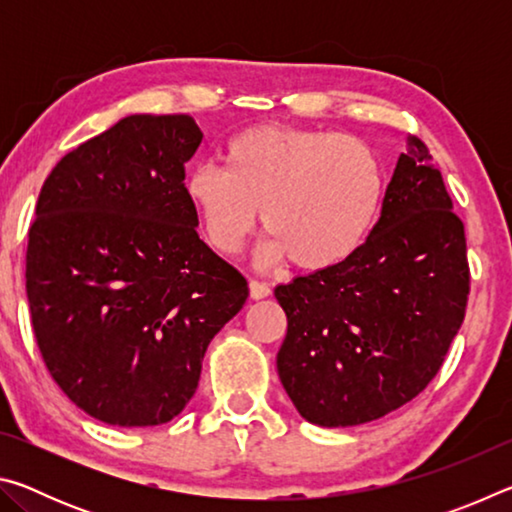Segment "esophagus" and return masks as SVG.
<instances>
[{
  "mask_svg": "<svg viewBox=\"0 0 512 512\" xmlns=\"http://www.w3.org/2000/svg\"><path fill=\"white\" fill-rule=\"evenodd\" d=\"M266 296H271V284L259 282V280H250V298L262 300Z\"/></svg>",
  "mask_w": 512,
  "mask_h": 512,
  "instance_id": "1",
  "label": "esophagus"
}]
</instances>
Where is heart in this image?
<instances>
[{"instance_id": "1", "label": "heart", "mask_w": 512, "mask_h": 512, "mask_svg": "<svg viewBox=\"0 0 512 512\" xmlns=\"http://www.w3.org/2000/svg\"><path fill=\"white\" fill-rule=\"evenodd\" d=\"M185 196L212 248L235 255L262 223L266 262L325 271L350 259L375 230L386 171L366 142L314 128L253 126L223 146V169L198 164Z\"/></svg>"}]
</instances>
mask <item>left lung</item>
Masks as SVG:
<instances>
[{
	"mask_svg": "<svg viewBox=\"0 0 512 512\" xmlns=\"http://www.w3.org/2000/svg\"><path fill=\"white\" fill-rule=\"evenodd\" d=\"M470 293L465 228L420 137L409 135L357 253L275 289L287 314L277 372L320 427L384 418L436 377Z\"/></svg>",
	"mask_w": 512,
	"mask_h": 512,
	"instance_id": "obj_1",
	"label": "left lung"
}]
</instances>
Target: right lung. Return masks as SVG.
Listing matches in <instances>:
<instances>
[{
  "label": "right lung",
  "mask_w": 512,
  "mask_h": 512,
  "mask_svg": "<svg viewBox=\"0 0 512 512\" xmlns=\"http://www.w3.org/2000/svg\"><path fill=\"white\" fill-rule=\"evenodd\" d=\"M189 115H131L49 173L29 228L27 296L42 359L69 400L117 427L185 409L205 350L248 282L198 239Z\"/></svg>",
  "instance_id": "right-lung-1"
}]
</instances>
